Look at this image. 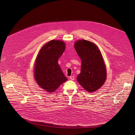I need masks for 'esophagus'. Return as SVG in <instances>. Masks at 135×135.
I'll return each mask as SVG.
<instances>
[{"label":"esophagus","instance_id":"obj_1","mask_svg":"<svg viewBox=\"0 0 135 135\" xmlns=\"http://www.w3.org/2000/svg\"><path fill=\"white\" fill-rule=\"evenodd\" d=\"M74 76H69V79H70L71 80H74Z\"/></svg>","mask_w":135,"mask_h":135}]
</instances>
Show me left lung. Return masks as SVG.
<instances>
[{
	"label": "left lung",
	"mask_w": 135,
	"mask_h": 135,
	"mask_svg": "<svg viewBox=\"0 0 135 135\" xmlns=\"http://www.w3.org/2000/svg\"><path fill=\"white\" fill-rule=\"evenodd\" d=\"M74 48L81 60V72L77 80L88 92L100 88L106 80V69L102 56L98 47L85 40L77 41Z\"/></svg>",
	"instance_id": "left-lung-1"
}]
</instances>
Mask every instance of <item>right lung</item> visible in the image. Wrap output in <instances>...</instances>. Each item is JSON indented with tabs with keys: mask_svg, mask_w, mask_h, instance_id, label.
Instances as JSON below:
<instances>
[{
	"mask_svg": "<svg viewBox=\"0 0 135 135\" xmlns=\"http://www.w3.org/2000/svg\"><path fill=\"white\" fill-rule=\"evenodd\" d=\"M65 50V44L52 40L45 44L38 55L34 68L35 79L45 91L52 93L67 79L58 63Z\"/></svg>",
	"mask_w": 135,
	"mask_h": 135,
	"instance_id": "obj_1",
	"label": "right lung"
}]
</instances>
